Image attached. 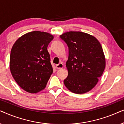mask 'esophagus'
Listing matches in <instances>:
<instances>
[{
  "label": "esophagus",
  "instance_id": "34e87169",
  "mask_svg": "<svg viewBox=\"0 0 124 124\" xmlns=\"http://www.w3.org/2000/svg\"><path fill=\"white\" fill-rule=\"evenodd\" d=\"M63 67H64V65L62 63H59L56 65V68L57 69H62Z\"/></svg>",
  "mask_w": 124,
  "mask_h": 124
}]
</instances>
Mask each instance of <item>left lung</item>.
I'll list each match as a JSON object with an SVG mask.
<instances>
[{
    "mask_svg": "<svg viewBox=\"0 0 124 124\" xmlns=\"http://www.w3.org/2000/svg\"><path fill=\"white\" fill-rule=\"evenodd\" d=\"M60 37L69 49L64 85L73 93H87L95 86L106 67L102 47L95 37L83 32H66Z\"/></svg>",
    "mask_w": 124,
    "mask_h": 124,
    "instance_id": "8db88e82",
    "label": "left lung"
}]
</instances>
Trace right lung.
<instances>
[{"label":"right lung","mask_w":124,"mask_h":124,"mask_svg":"<svg viewBox=\"0 0 124 124\" xmlns=\"http://www.w3.org/2000/svg\"><path fill=\"white\" fill-rule=\"evenodd\" d=\"M53 39L50 33L34 31L20 37L12 48L10 70L15 81L27 92L38 93L46 86L53 72L47 51Z\"/></svg>","instance_id":"obj_1"}]
</instances>
